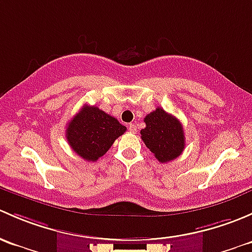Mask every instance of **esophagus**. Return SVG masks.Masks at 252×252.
<instances>
[{"label":"esophagus","instance_id":"1","mask_svg":"<svg viewBox=\"0 0 252 252\" xmlns=\"http://www.w3.org/2000/svg\"><path fill=\"white\" fill-rule=\"evenodd\" d=\"M128 129H129V131L133 132V133H134V132L137 131V126L134 125V124H129V125H128Z\"/></svg>","mask_w":252,"mask_h":252}]
</instances>
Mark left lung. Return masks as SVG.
<instances>
[{
	"label": "left lung",
	"instance_id": "obj_1",
	"mask_svg": "<svg viewBox=\"0 0 252 252\" xmlns=\"http://www.w3.org/2000/svg\"><path fill=\"white\" fill-rule=\"evenodd\" d=\"M141 129L142 141L160 162H168L182 154L184 149L183 126L178 119L157 108L144 118Z\"/></svg>",
	"mask_w": 252,
	"mask_h": 252
}]
</instances>
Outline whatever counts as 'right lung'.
<instances>
[{"mask_svg":"<svg viewBox=\"0 0 252 252\" xmlns=\"http://www.w3.org/2000/svg\"><path fill=\"white\" fill-rule=\"evenodd\" d=\"M126 127L97 107L85 105L69 121L65 137L71 149L86 161H97Z\"/></svg>","mask_w":252,"mask_h":252,"instance_id":"obj_1","label":"right lung"}]
</instances>
